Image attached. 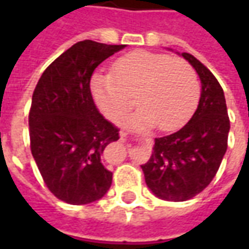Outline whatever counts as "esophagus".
Instances as JSON below:
<instances>
[{"label":"esophagus","instance_id":"esophagus-1","mask_svg":"<svg viewBox=\"0 0 249 249\" xmlns=\"http://www.w3.org/2000/svg\"><path fill=\"white\" fill-rule=\"evenodd\" d=\"M120 137H122V139H126V137H127V133H126V131H120Z\"/></svg>","mask_w":249,"mask_h":249}]
</instances>
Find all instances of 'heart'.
I'll list each match as a JSON object with an SVG mask.
<instances>
[{
	"label": "heart",
	"mask_w": 249,
	"mask_h": 249,
	"mask_svg": "<svg viewBox=\"0 0 249 249\" xmlns=\"http://www.w3.org/2000/svg\"><path fill=\"white\" fill-rule=\"evenodd\" d=\"M95 104L105 116L122 122L134 108L141 109L129 123L145 129L157 124L169 131L184 124L194 113L199 98L196 71L183 59L148 51L119 58L112 73H97L91 80Z\"/></svg>",
	"instance_id": "b5f03b06"
}]
</instances>
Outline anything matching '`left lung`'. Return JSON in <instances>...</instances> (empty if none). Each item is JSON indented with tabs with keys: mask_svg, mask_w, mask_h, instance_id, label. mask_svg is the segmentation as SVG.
<instances>
[{
	"mask_svg": "<svg viewBox=\"0 0 249 249\" xmlns=\"http://www.w3.org/2000/svg\"><path fill=\"white\" fill-rule=\"evenodd\" d=\"M181 55L201 79L198 108L184 127L155 139L151 158L141 165L149 190L175 202L187 201L209 186L225 157L230 130L222 86L196 56Z\"/></svg>",
	"mask_w": 249,
	"mask_h": 249,
	"instance_id": "left-lung-1",
	"label": "left lung"
}]
</instances>
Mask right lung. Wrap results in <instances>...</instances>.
<instances>
[{"label": "right lung", "mask_w": 249, "mask_h": 249, "mask_svg": "<svg viewBox=\"0 0 249 249\" xmlns=\"http://www.w3.org/2000/svg\"><path fill=\"white\" fill-rule=\"evenodd\" d=\"M124 45L84 40L59 55L41 74L29 112L30 149L45 186L72 205L107 194L112 172L102 165L105 147L119 129L100 113L90 90L95 68Z\"/></svg>", "instance_id": "right-lung-1"}]
</instances>
